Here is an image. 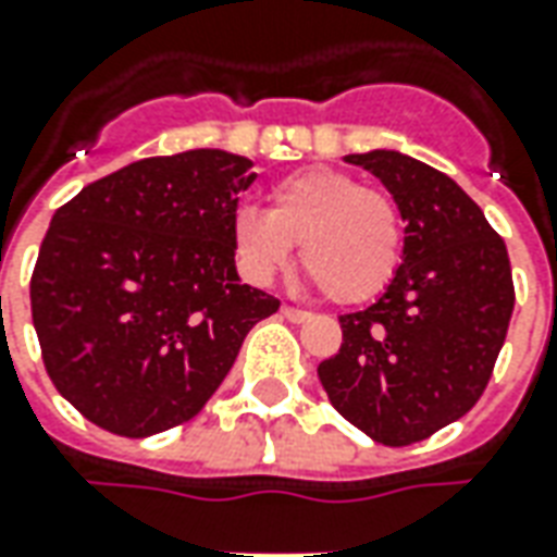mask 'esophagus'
Wrapping results in <instances>:
<instances>
[{
	"label": "esophagus",
	"mask_w": 557,
	"mask_h": 557,
	"mask_svg": "<svg viewBox=\"0 0 557 557\" xmlns=\"http://www.w3.org/2000/svg\"><path fill=\"white\" fill-rule=\"evenodd\" d=\"M280 317L289 319V322H307V319L313 317V313H307V310H298V307L283 305V307H280Z\"/></svg>",
	"instance_id": "34e87169"
}]
</instances>
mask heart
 Returning a JSON list of instances; mask_svg holds the SVG:
<instances>
[{"mask_svg": "<svg viewBox=\"0 0 557 557\" xmlns=\"http://www.w3.org/2000/svg\"><path fill=\"white\" fill-rule=\"evenodd\" d=\"M271 208H238L232 247L244 277L265 286L289 265L295 244L301 262L337 305H361L386 289L400 265L404 228L398 205L376 186H361L334 169H301L268 193Z\"/></svg>", "mask_w": 557, "mask_h": 557, "instance_id": "heart-1", "label": "heart"}]
</instances>
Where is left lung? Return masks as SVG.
Segmentation results:
<instances>
[{"label":"left lung","mask_w":557,"mask_h":557,"mask_svg":"<svg viewBox=\"0 0 557 557\" xmlns=\"http://www.w3.org/2000/svg\"><path fill=\"white\" fill-rule=\"evenodd\" d=\"M380 177L404 220V259L386 292L344 313V344L319 383L346 422L410 446L468 413L492 380L516 305L507 244L480 205L419 159L349 153Z\"/></svg>","instance_id":"1"}]
</instances>
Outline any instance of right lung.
I'll use <instances>...</instances> for the list:
<instances>
[{
    "label": "right lung",
    "mask_w": 557,
    "mask_h": 557,
    "mask_svg": "<svg viewBox=\"0 0 557 557\" xmlns=\"http://www.w3.org/2000/svg\"><path fill=\"white\" fill-rule=\"evenodd\" d=\"M252 162L225 150L138 159L53 213L29 301L50 383L92 425L150 437L211 400L280 301L232 247Z\"/></svg>",
    "instance_id": "obj_1"
}]
</instances>
